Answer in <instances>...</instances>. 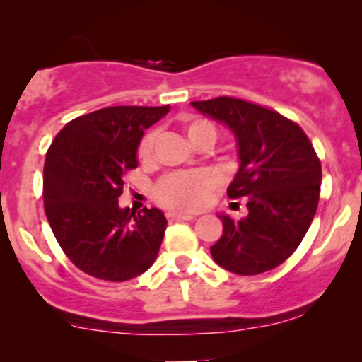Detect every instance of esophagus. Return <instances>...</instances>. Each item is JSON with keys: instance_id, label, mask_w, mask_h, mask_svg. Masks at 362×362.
<instances>
[{"instance_id": "obj_1", "label": "esophagus", "mask_w": 362, "mask_h": 362, "mask_svg": "<svg viewBox=\"0 0 362 362\" xmlns=\"http://www.w3.org/2000/svg\"><path fill=\"white\" fill-rule=\"evenodd\" d=\"M167 218L170 221H189V219H194V214H187V213H177V211H168Z\"/></svg>"}]
</instances>
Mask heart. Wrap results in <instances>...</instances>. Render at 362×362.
<instances>
[{"instance_id": "obj_1", "label": "heart", "mask_w": 362, "mask_h": 362, "mask_svg": "<svg viewBox=\"0 0 362 362\" xmlns=\"http://www.w3.org/2000/svg\"><path fill=\"white\" fill-rule=\"evenodd\" d=\"M182 127L185 136L194 146L199 144H213L216 141L214 124L195 115L182 117ZM156 132L149 131L143 136L138 146V158L143 163H148L153 158ZM218 185V177L209 170H192V172L168 173L156 184L155 195L158 202L172 209H197L209 197L211 190Z\"/></svg>"}]
</instances>
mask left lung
<instances>
[{"label":"left lung","mask_w":362,"mask_h":362,"mask_svg":"<svg viewBox=\"0 0 362 362\" xmlns=\"http://www.w3.org/2000/svg\"><path fill=\"white\" fill-rule=\"evenodd\" d=\"M190 103L235 134L240 168L228 195L248 197V214L240 221L218 214L223 235L211 255L219 267L240 276L271 271L293 255L317 213L322 182L317 153L303 129L279 112L231 97Z\"/></svg>","instance_id":"obj_1"}]
</instances>
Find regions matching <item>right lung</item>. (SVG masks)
I'll list each match as a JSON object with an SVG mask.
<instances>
[{
    "mask_svg": "<svg viewBox=\"0 0 362 362\" xmlns=\"http://www.w3.org/2000/svg\"><path fill=\"white\" fill-rule=\"evenodd\" d=\"M163 107H107L73 119L52 141L44 165V209L68 259L88 276L122 282L156 260L167 218L119 206L124 175L138 167L144 131Z\"/></svg>",
    "mask_w": 362,
    "mask_h": 362,
    "instance_id": "1",
    "label": "right lung"
}]
</instances>
